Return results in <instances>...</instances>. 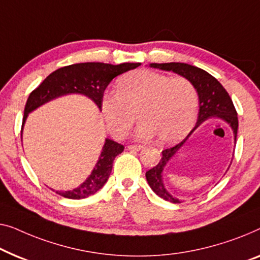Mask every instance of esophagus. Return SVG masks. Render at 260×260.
<instances>
[{
    "label": "esophagus",
    "mask_w": 260,
    "mask_h": 260,
    "mask_svg": "<svg viewBox=\"0 0 260 260\" xmlns=\"http://www.w3.org/2000/svg\"><path fill=\"white\" fill-rule=\"evenodd\" d=\"M127 149L133 150V151H139V150L143 149V146L142 145H129L127 146Z\"/></svg>",
    "instance_id": "esophagus-1"
}]
</instances>
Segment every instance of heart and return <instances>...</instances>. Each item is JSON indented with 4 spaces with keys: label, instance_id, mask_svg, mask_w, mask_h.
<instances>
[{
    "label": "heart",
    "instance_id": "1",
    "mask_svg": "<svg viewBox=\"0 0 260 260\" xmlns=\"http://www.w3.org/2000/svg\"><path fill=\"white\" fill-rule=\"evenodd\" d=\"M102 112L112 135L122 137L141 119L135 136L159 138L171 144L192 129L198 107L194 85L185 77H169L151 70H136L117 82V93L102 97Z\"/></svg>",
    "mask_w": 260,
    "mask_h": 260
}]
</instances>
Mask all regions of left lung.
Wrapping results in <instances>:
<instances>
[{"instance_id":"obj_1","label":"left lung","mask_w":260,"mask_h":260,"mask_svg":"<svg viewBox=\"0 0 260 260\" xmlns=\"http://www.w3.org/2000/svg\"><path fill=\"white\" fill-rule=\"evenodd\" d=\"M149 67L165 71H174L175 74L179 75V76L187 78V80L194 85L196 90H197L199 110L196 126L190 131V134L187 135L179 144L172 146V148L163 150V151H161L163 157H161L159 163H158L156 167L150 169L149 171H146L145 174L148 184L158 197L163 198L165 201L171 203H182L180 199L175 197V196L165 187L163 174L165 168H167V165L169 164V161H170L172 158L177 155V152L182 149V146L185 144L187 139L191 137V135H192L203 123L209 121V119H216V121H220L221 123L225 124V125L230 126L236 144L237 131H238V117H237V111L235 107H233L231 97L229 96L226 90L224 89V86L221 85L212 75L206 73L205 70L191 64H186V63L179 62L151 63Z\"/></svg>"}]
</instances>
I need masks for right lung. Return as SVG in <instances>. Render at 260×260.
<instances>
[{
  "label": "right lung",
  "mask_w": 260,
  "mask_h": 260,
  "mask_svg": "<svg viewBox=\"0 0 260 260\" xmlns=\"http://www.w3.org/2000/svg\"><path fill=\"white\" fill-rule=\"evenodd\" d=\"M139 66L141 63H122L118 66H112L108 63L86 62L59 68L49 75L29 95L24 108L22 130L30 112L62 96L83 95L91 100L100 111H102L101 103L104 90L109 83L118 75ZM123 150L124 146L122 144L105 138L102 151L88 178L73 190L56 191V193L69 199H82L96 193L108 182L111 174L112 163L116 156L122 153Z\"/></svg>",
  "instance_id": "obj_1"
}]
</instances>
